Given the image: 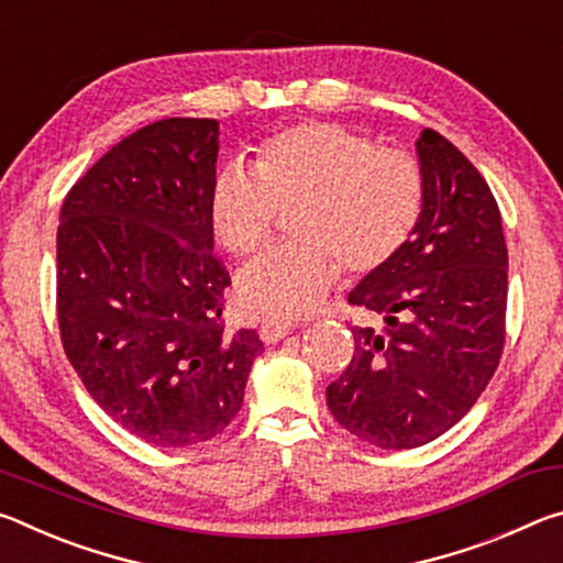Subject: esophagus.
Returning a JSON list of instances; mask_svg holds the SVG:
<instances>
[{"mask_svg":"<svg viewBox=\"0 0 563 563\" xmlns=\"http://www.w3.org/2000/svg\"><path fill=\"white\" fill-rule=\"evenodd\" d=\"M292 330L290 322H278V320H263L258 328V335L265 345H273V342L283 340Z\"/></svg>","mask_w":563,"mask_h":563,"instance_id":"esophagus-1","label":"esophagus"}]
</instances>
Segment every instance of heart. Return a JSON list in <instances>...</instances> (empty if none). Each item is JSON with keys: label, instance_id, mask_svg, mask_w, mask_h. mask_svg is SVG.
Instances as JSON below:
<instances>
[{"label": "heart", "instance_id": "1", "mask_svg": "<svg viewBox=\"0 0 563 563\" xmlns=\"http://www.w3.org/2000/svg\"><path fill=\"white\" fill-rule=\"evenodd\" d=\"M255 176L218 174L208 216L216 241L238 258L268 245L278 213L298 211L292 238L245 265L238 305L253 318L295 320L316 310L340 278L383 271L412 238L424 203L417 161L365 133L302 121L263 141Z\"/></svg>", "mask_w": 563, "mask_h": 563}]
</instances>
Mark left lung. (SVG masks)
Returning a JSON list of instances; mask_svg holds the SVG:
<instances>
[{
  "label": "left lung",
  "mask_w": 563,
  "mask_h": 563,
  "mask_svg": "<svg viewBox=\"0 0 563 563\" xmlns=\"http://www.w3.org/2000/svg\"><path fill=\"white\" fill-rule=\"evenodd\" d=\"M424 203L402 253L347 295L375 325L328 385L332 417L379 450L437 440L470 412L507 338V243L479 170L442 133L417 139Z\"/></svg>",
  "instance_id": "8db88e82"
}]
</instances>
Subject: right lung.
Returning <instances> with one entry per match:
<instances>
[{
  "label": "right lung",
  "instance_id": "right-lung-1",
  "mask_svg": "<svg viewBox=\"0 0 563 563\" xmlns=\"http://www.w3.org/2000/svg\"><path fill=\"white\" fill-rule=\"evenodd\" d=\"M218 121L161 119L71 186L56 231V320L103 412L154 446H196L243 405L255 330L228 332L231 285L208 216Z\"/></svg>",
  "mask_w": 563,
  "mask_h": 563
}]
</instances>
